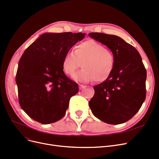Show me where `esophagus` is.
<instances>
[{
  "instance_id": "1",
  "label": "esophagus",
  "mask_w": 159,
  "mask_h": 159,
  "mask_svg": "<svg viewBox=\"0 0 159 159\" xmlns=\"http://www.w3.org/2000/svg\"><path fill=\"white\" fill-rule=\"evenodd\" d=\"M79 87L80 89H83V88L85 87V86L83 85V84H79Z\"/></svg>"
}]
</instances>
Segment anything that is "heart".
I'll return each instance as SVG.
<instances>
[{"label": "heart", "instance_id": "heart-1", "mask_svg": "<svg viewBox=\"0 0 159 159\" xmlns=\"http://www.w3.org/2000/svg\"><path fill=\"white\" fill-rule=\"evenodd\" d=\"M80 63L82 69L74 75L75 81L87 82L94 80L102 82L112 74L115 59L110 49L94 40H88L79 44L75 52L69 51L65 54L62 60L64 73L73 76Z\"/></svg>", "mask_w": 159, "mask_h": 159}]
</instances>
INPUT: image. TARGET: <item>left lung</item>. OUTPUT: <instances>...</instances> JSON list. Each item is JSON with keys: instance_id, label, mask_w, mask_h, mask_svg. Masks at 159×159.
I'll use <instances>...</instances> for the list:
<instances>
[{"instance_id": "1", "label": "left lung", "mask_w": 159, "mask_h": 159, "mask_svg": "<svg viewBox=\"0 0 159 159\" xmlns=\"http://www.w3.org/2000/svg\"><path fill=\"white\" fill-rule=\"evenodd\" d=\"M89 36L106 46L114 54L115 66L109 79L93 86L95 94L89 102L92 113L110 124L131 119L146 98V70L137 50L122 38L102 33Z\"/></svg>"}]
</instances>
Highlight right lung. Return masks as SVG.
<instances>
[{"instance_id": "add662e5", "label": "right lung", "mask_w": 159, "mask_h": 159, "mask_svg": "<svg viewBox=\"0 0 159 159\" xmlns=\"http://www.w3.org/2000/svg\"><path fill=\"white\" fill-rule=\"evenodd\" d=\"M86 33H45L24 51L16 75L20 107L30 118L43 124L65 115L70 98L79 91L76 82L65 75V54Z\"/></svg>"}]
</instances>
